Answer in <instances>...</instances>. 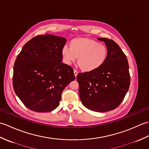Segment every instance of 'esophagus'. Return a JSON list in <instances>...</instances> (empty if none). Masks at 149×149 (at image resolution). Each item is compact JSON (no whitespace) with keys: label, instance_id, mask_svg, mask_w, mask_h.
<instances>
[{"label":"esophagus","instance_id":"1","mask_svg":"<svg viewBox=\"0 0 149 149\" xmlns=\"http://www.w3.org/2000/svg\"><path fill=\"white\" fill-rule=\"evenodd\" d=\"M74 75H75V76L77 77V74H78V72H77V70H75V69L74 70Z\"/></svg>","mask_w":149,"mask_h":149}]
</instances>
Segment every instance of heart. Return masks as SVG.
<instances>
[{
    "label": "heart",
    "mask_w": 149,
    "mask_h": 149,
    "mask_svg": "<svg viewBox=\"0 0 149 149\" xmlns=\"http://www.w3.org/2000/svg\"><path fill=\"white\" fill-rule=\"evenodd\" d=\"M70 48L64 46L61 49L63 61L70 65L77 58V64L84 72H93L106 62L108 56L107 47L89 38L78 37L72 39Z\"/></svg>",
    "instance_id": "b5f03b06"
}]
</instances>
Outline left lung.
I'll use <instances>...</instances> for the list:
<instances>
[{"label": "left lung", "mask_w": 149, "mask_h": 149, "mask_svg": "<svg viewBox=\"0 0 149 149\" xmlns=\"http://www.w3.org/2000/svg\"><path fill=\"white\" fill-rule=\"evenodd\" d=\"M105 42L108 56L99 69L79 73L77 76L79 94L83 105L97 112L116 109L129 90L131 77L127 57L112 40L98 38Z\"/></svg>", "instance_id": "8db88e82"}]
</instances>
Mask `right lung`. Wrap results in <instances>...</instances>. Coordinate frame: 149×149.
Returning a JSON list of instances; mask_svg holds the SVG:
<instances>
[{"mask_svg":"<svg viewBox=\"0 0 149 149\" xmlns=\"http://www.w3.org/2000/svg\"><path fill=\"white\" fill-rule=\"evenodd\" d=\"M66 40L52 34L33 38L15 60L13 86L25 106L34 111H52L59 105L61 93L75 77L62 63Z\"/></svg>","mask_w":149,"mask_h":149,"instance_id":"right-lung-1","label":"right lung"}]
</instances>
